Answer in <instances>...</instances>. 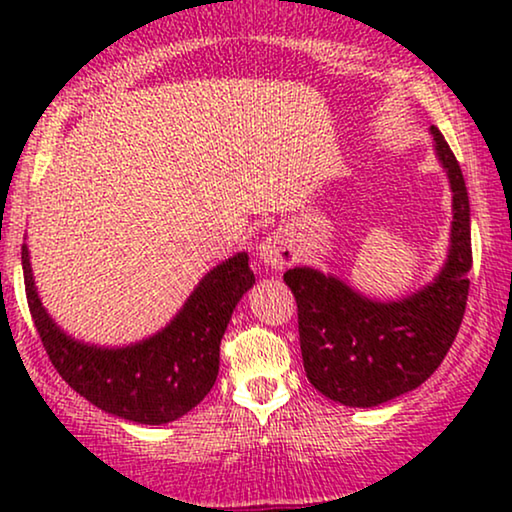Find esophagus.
I'll list each match as a JSON object with an SVG mask.
<instances>
[{
  "instance_id": "34e87169",
  "label": "esophagus",
  "mask_w": 512,
  "mask_h": 512,
  "mask_svg": "<svg viewBox=\"0 0 512 512\" xmlns=\"http://www.w3.org/2000/svg\"><path fill=\"white\" fill-rule=\"evenodd\" d=\"M258 261H261L265 268L270 270H284L286 265L296 261V249H293V242L284 233H272L265 237V240L258 244Z\"/></svg>"
}]
</instances>
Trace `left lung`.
<instances>
[{"instance_id":"1","label":"left lung","mask_w":512,"mask_h":512,"mask_svg":"<svg viewBox=\"0 0 512 512\" xmlns=\"http://www.w3.org/2000/svg\"><path fill=\"white\" fill-rule=\"evenodd\" d=\"M431 135L452 188L450 249L431 284L382 303L314 268L284 272L298 303L307 380L326 398L349 408H375L429 380L464 319L473 265L471 205L452 149L436 125H431Z\"/></svg>"}]
</instances>
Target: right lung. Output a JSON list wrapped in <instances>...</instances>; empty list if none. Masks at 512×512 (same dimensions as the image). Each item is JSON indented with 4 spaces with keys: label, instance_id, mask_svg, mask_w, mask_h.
Segmentation results:
<instances>
[{
    "label": "right lung",
    "instance_id": "1",
    "mask_svg": "<svg viewBox=\"0 0 512 512\" xmlns=\"http://www.w3.org/2000/svg\"><path fill=\"white\" fill-rule=\"evenodd\" d=\"M23 275L34 326L62 380L109 415L153 426L174 422L209 394L228 321L256 282L240 251L200 279L163 331L128 347H97L67 335L41 305L27 244Z\"/></svg>",
    "mask_w": 512,
    "mask_h": 512
}]
</instances>
